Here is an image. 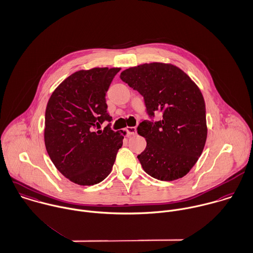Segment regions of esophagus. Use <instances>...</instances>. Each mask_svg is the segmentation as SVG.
Wrapping results in <instances>:
<instances>
[{
    "label": "esophagus",
    "mask_w": 253,
    "mask_h": 253,
    "mask_svg": "<svg viewBox=\"0 0 253 253\" xmlns=\"http://www.w3.org/2000/svg\"><path fill=\"white\" fill-rule=\"evenodd\" d=\"M126 132L128 135H134V134H136V127L135 126H127Z\"/></svg>",
    "instance_id": "34e87169"
}]
</instances>
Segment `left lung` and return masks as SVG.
<instances>
[{"mask_svg":"<svg viewBox=\"0 0 253 253\" xmlns=\"http://www.w3.org/2000/svg\"><path fill=\"white\" fill-rule=\"evenodd\" d=\"M120 77L143 96L149 116L163 113L161 121L142 122L137 127L147 142L137 156L142 168L164 181L184 176L200 157L207 138L205 102L199 87L182 70L165 63L131 67Z\"/></svg>","mask_w":253,"mask_h":253,"instance_id":"8db88e82","label":"left lung"}]
</instances>
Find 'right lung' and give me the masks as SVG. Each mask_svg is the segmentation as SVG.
Here are the masks:
<instances>
[{"label": "right lung", "instance_id": "add662e5", "mask_svg": "<svg viewBox=\"0 0 253 253\" xmlns=\"http://www.w3.org/2000/svg\"><path fill=\"white\" fill-rule=\"evenodd\" d=\"M121 68L81 70L59 85L49 98L45 113L44 141L55 165L68 179L93 185L108 176L123 145L124 130L107 126L112 117L106 93Z\"/></svg>", "mask_w": 253, "mask_h": 253}]
</instances>
